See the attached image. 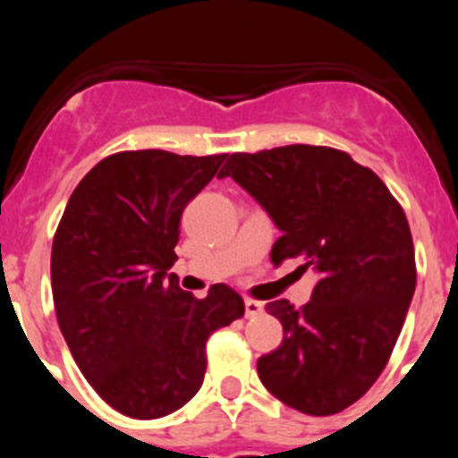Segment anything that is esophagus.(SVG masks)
<instances>
[{
    "instance_id": "1",
    "label": "esophagus",
    "mask_w": 458,
    "mask_h": 458,
    "mask_svg": "<svg viewBox=\"0 0 458 458\" xmlns=\"http://www.w3.org/2000/svg\"><path fill=\"white\" fill-rule=\"evenodd\" d=\"M243 308H246V318H252L263 312V303L255 301V299H246V301H243Z\"/></svg>"
}]
</instances>
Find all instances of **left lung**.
Segmentation results:
<instances>
[{"label": "left lung", "mask_w": 458, "mask_h": 458, "mask_svg": "<svg viewBox=\"0 0 458 458\" xmlns=\"http://www.w3.org/2000/svg\"><path fill=\"white\" fill-rule=\"evenodd\" d=\"M221 170L267 212L281 237L270 259H303L318 275L303 308L266 306L284 341L257 361L281 403L312 417L361 399L386 368L417 285L408 219L386 183L326 146L234 152Z\"/></svg>", "instance_id": "1"}]
</instances>
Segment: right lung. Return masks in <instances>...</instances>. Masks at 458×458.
I'll list each match as a JSON object with an SVG mask.
<instances>
[{
    "label": "right lung",
    "mask_w": 458,
    "mask_h": 458,
    "mask_svg": "<svg viewBox=\"0 0 458 458\" xmlns=\"http://www.w3.org/2000/svg\"><path fill=\"white\" fill-rule=\"evenodd\" d=\"M228 155L131 150L106 157L68 199L50 255L55 312L97 394L132 419L186 405L206 374V341L243 317L225 284L179 288V221Z\"/></svg>",
    "instance_id": "add662e5"
}]
</instances>
